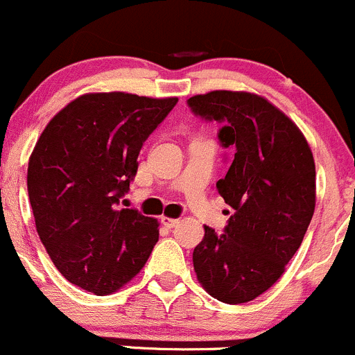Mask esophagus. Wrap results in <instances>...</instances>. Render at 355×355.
Masks as SVG:
<instances>
[{
    "mask_svg": "<svg viewBox=\"0 0 355 355\" xmlns=\"http://www.w3.org/2000/svg\"><path fill=\"white\" fill-rule=\"evenodd\" d=\"M160 222H162V225H164V227H167V229H173L174 225H178V224H179V220H178V218H171V217H166V215H164V217H160Z\"/></svg>",
    "mask_w": 355,
    "mask_h": 355,
    "instance_id": "34e87169",
    "label": "esophagus"
}]
</instances>
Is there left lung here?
<instances>
[{"mask_svg": "<svg viewBox=\"0 0 355 355\" xmlns=\"http://www.w3.org/2000/svg\"><path fill=\"white\" fill-rule=\"evenodd\" d=\"M188 104L224 123L218 138L234 147L231 167L217 182L232 215L222 236L205 225L193 251L196 279L225 304L250 302L282 277L308 231L316 205L311 147L297 124L257 94L214 90Z\"/></svg>", "mask_w": 355, "mask_h": 355, "instance_id": "1", "label": "left lung"}]
</instances>
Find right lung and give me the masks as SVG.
Instances as JSON below:
<instances>
[{
	"label": "right lung",
	"instance_id": "1",
	"mask_svg": "<svg viewBox=\"0 0 355 355\" xmlns=\"http://www.w3.org/2000/svg\"><path fill=\"white\" fill-rule=\"evenodd\" d=\"M178 97L83 94L49 123L28 159L35 229L68 282L107 295L140 273L159 222L119 198L137 176L138 153Z\"/></svg>",
	"mask_w": 355,
	"mask_h": 355
}]
</instances>
